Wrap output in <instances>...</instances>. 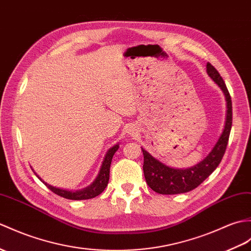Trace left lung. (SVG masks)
<instances>
[{"instance_id": "8db88e82", "label": "left lung", "mask_w": 251, "mask_h": 251, "mask_svg": "<svg viewBox=\"0 0 251 251\" xmlns=\"http://www.w3.org/2000/svg\"><path fill=\"white\" fill-rule=\"evenodd\" d=\"M206 73L209 78L220 87L226 97V114L224 130L205 158L199 164L187 169L169 167L141 148L144 156L143 172L145 179L150 187L160 195L184 194L197 188L214 172L225 155L232 127V100L224 79L212 64H206Z\"/></svg>"}]
</instances>
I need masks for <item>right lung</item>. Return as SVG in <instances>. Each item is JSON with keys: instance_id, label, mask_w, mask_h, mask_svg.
<instances>
[{"instance_id": "1", "label": "right lung", "mask_w": 251, "mask_h": 251, "mask_svg": "<svg viewBox=\"0 0 251 251\" xmlns=\"http://www.w3.org/2000/svg\"><path fill=\"white\" fill-rule=\"evenodd\" d=\"M120 144H115L114 147L110 148L108 150V152L104 156L103 161L100 167V170L98 172V176H96V178L94 179L90 186L81 189V190H67V189H62V188H57L54 187V186H51L49 184H47L46 182L40 178L37 173L34 171V173L36 174V176H38V178L42 180V182L48 187L50 190H52L54 194L59 195L65 199H69V200H87V199H92V198H95L98 195H100L101 192L104 190V188L107 187L108 182H109V173H110V166H111V161H112V157L114 155V153L116 151L119 150ZM33 170V169H32Z\"/></svg>"}]
</instances>
